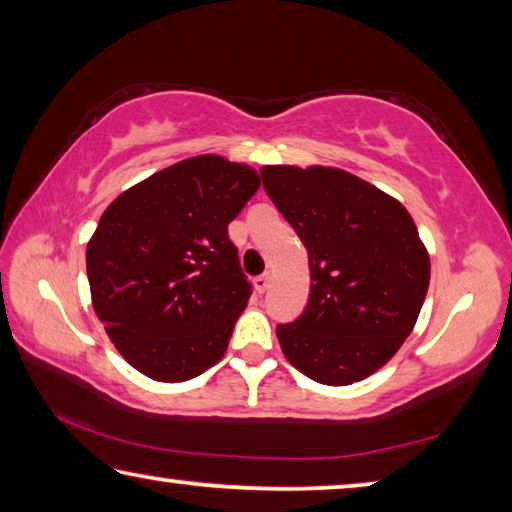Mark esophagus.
I'll return each mask as SVG.
<instances>
[{"mask_svg":"<svg viewBox=\"0 0 512 512\" xmlns=\"http://www.w3.org/2000/svg\"><path fill=\"white\" fill-rule=\"evenodd\" d=\"M268 287H271V273H262V275L255 277V289L259 293H264Z\"/></svg>","mask_w":512,"mask_h":512,"instance_id":"34e87169","label":"esophagus"}]
</instances>
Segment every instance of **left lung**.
Instances as JSON below:
<instances>
[{"label": "left lung", "instance_id": "1", "mask_svg": "<svg viewBox=\"0 0 512 512\" xmlns=\"http://www.w3.org/2000/svg\"><path fill=\"white\" fill-rule=\"evenodd\" d=\"M266 194L309 253L302 316L277 325L302 375L348 386L386 366L413 332L429 289V253L406 207L336 167H262Z\"/></svg>", "mask_w": 512, "mask_h": 512}]
</instances>
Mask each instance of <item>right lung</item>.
<instances>
[{"mask_svg":"<svg viewBox=\"0 0 512 512\" xmlns=\"http://www.w3.org/2000/svg\"><path fill=\"white\" fill-rule=\"evenodd\" d=\"M259 173L196 155L126 189L85 250L92 307L110 341L155 381H187L219 361L250 298L228 223Z\"/></svg>","mask_w":512,"mask_h":512,"instance_id":"add662e5","label":"right lung"}]
</instances>
